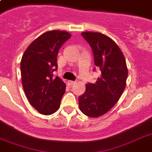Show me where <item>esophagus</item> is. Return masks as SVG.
Here are the masks:
<instances>
[{
	"label": "esophagus",
	"mask_w": 152,
	"mask_h": 152,
	"mask_svg": "<svg viewBox=\"0 0 152 152\" xmlns=\"http://www.w3.org/2000/svg\"><path fill=\"white\" fill-rule=\"evenodd\" d=\"M76 83V81H72V80H69V81H68V84H69V86L74 85V84H75V83Z\"/></svg>",
	"instance_id": "1"
}]
</instances>
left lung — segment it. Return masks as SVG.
Instances as JSON below:
<instances>
[{"mask_svg":"<svg viewBox=\"0 0 152 152\" xmlns=\"http://www.w3.org/2000/svg\"><path fill=\"white\" fill-rule=\"evenodd\" d=\"M81 34L92 49L101 76L95 83L86 84L85 92L79 97V107L86 116L98 118L113 108L121 98L126 86L128 68L123 53L110 37L99 32Z\"/></svg>","mask_w":152,"mask_h":152,"instance_id":"left-lung-1","label":"left lung"}]
</instances>
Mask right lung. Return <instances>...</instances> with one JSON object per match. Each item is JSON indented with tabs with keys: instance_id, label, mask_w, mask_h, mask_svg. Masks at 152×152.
Listing matches in <instances>:
<instances>
[{
	"instance_id": "add662e5",
	"label": "right lung",
	"mask_w": 152,
	"mask_h": 152,
	"mask_svg": "<svg viewBox=\"0 0 152 152\" xmlns=\"http://www.w3.org/2000/svg\"><path fill=\"white\" fill-rule=\"evenodd\" d=\"M64 31H49L30 44L20 62L22 84L30 104L44 115L59 109L66 85L58 76L57 56L61 46L71 37Z\"/></svg>"
}]
</instances>
